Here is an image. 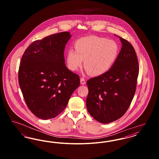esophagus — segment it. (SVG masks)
<instances>
[{"mask_svg": "<svg viewBox=\"0 0 159 159\" xmlns=\"http://www.w3.org/2000/svg\"><path fill=\"white\" fill-rule=\"evenodd\" d=\"M80 83H81L82 84H85L86 83L85 79L83 77H81L80 78Z\"/></svg>", "mask_w": 159, "mask_h": 159, "instance_id": "obj_1", "label": "esophagus"}]
</instances>
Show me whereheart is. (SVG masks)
Wrapping results in <instances>:
<instances>
[{"label":"heart","instance_id":"obj_1","mask_svg":"<svg viewBox=\"0 0 159 159\" xmlns=\"http://www.w3.org/2000/svg\"><path fill=\"white\" fill-rule=\"evenodd\" d=\"M75 51L70 49L67 53L68 68L76 71L84 67L93 76H101L112 67L119 54L118 44L113 40L96 36L80 38L75 43Z\"/></svg>","mask_w":159,"mask_h":159}]
</instances>
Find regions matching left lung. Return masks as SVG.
I'll use <instances>...</instances> for the list:
<instances>
[{"label": "left lung", "instance_id": "left-lung-1", "mask_svg": "<svg viewBox=\"0 0 159 159\" xmlns=\"http://www.w3.org/2000/svg\"><path fill=\"white\" fill-rule=\"evenodd\" d=\"M119 38L121 50L112 67L105 74L87 81L89 113L101 123L116 121L129 107L136 91L139 65L136 52L126 40Z\"/></svg>", "mask_w": 159, "mask_h": 159}]
</instances>
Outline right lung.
Wrapping results in <instances>:
<instances>
[{"label":"right lung","instance_id":"right-lung-1","mask_svg":"<svg viewBox=\"0 0 159 159\" xmlns=\"http://www.w3.org/2000/svg\"><path fill=\"white\" fill-rule=\"evenodd\" d=\"M71 37L64 31L36 40L20 61L18 81L23 97L31 113L41 119L62 112L80 85L79 76L65 64L64 51Z\"/></svg>","mask_w":159,"mask_h":159}]
</instances>
